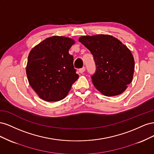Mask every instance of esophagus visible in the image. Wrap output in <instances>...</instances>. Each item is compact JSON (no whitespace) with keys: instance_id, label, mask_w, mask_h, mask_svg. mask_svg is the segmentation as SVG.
<instances>
[{"instance_id":"1","label":"esophagus","mask_w":154,"mask_h":154,"mask_svg":"<svg viewBox=\"0 0 154 154\" xmlns=\"http://www.w3.org/2000/svg\"><path fill=\"white\" fill-rule=\"evenodd\" d=\"M85 71V67H83L79 69V72L81 73V74H82L83 72H84Z\"/></svg>"}]
</instances>
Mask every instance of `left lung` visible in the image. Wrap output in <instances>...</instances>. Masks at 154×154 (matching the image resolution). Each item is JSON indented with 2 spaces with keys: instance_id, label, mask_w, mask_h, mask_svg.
<instances>
[{
  "instance_id": "left-lung-1",
  "label": "left lung",
  "mask_w": 154,
  "mask_h": 154,
  "mask_svg": "<svg viewBox=\"0 0 154 154\" xmlns=\"http://www.w3.org/2000/svg\"><path fill=\"white\" fill-rule=\"evenodd\" d=\"M79 42L91 51L96 66L92 82L106 96L123 93L133 79L134 59L130 50L113 36H83Z\"/></svg>"
}]
</instances>
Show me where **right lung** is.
<instances>
[{"label": "right lung", "mask_w": 154, "mask_h": 154, "mask_svg": "<svg viewBox=\"0 0 154 154\" xmlns=\"http://www.w3.org/2000/svg\"><path fill=\"white\" fill-rule=\"evenodd\" d=\"M72 38L53 36L32 48L28 56L26 74L29 85L40 98L58 101L65 98L78 78L69 50Z\"/></svg>", "instance_id": "right-lung-1"}]
</instances>
